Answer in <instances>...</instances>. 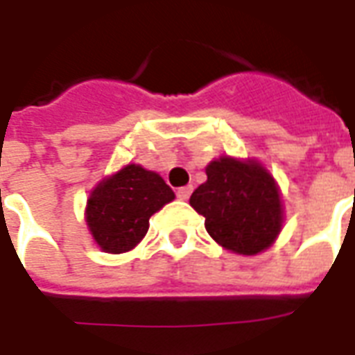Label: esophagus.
<instances>
[{"label": "esophagus", "instance_id": "esophagus-1", "mask_svg": "<svg viewBox=\"0 0 355 355\" xmlns=\"http://www.w3.org/2000/svg\"><path fill=\"white\" fill-rule=\"evenodd\" d=\"M191 191H193V188H191V186H184V188H178L177 189V197L180 199V201H188L189 196H191Z\"/></svg>", "mask_w": 355, "mask_h": 355}]
</instances>
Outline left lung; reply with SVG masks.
<instances>
[{
	"mask_svg": "<svg viewBox=\"0 0 355 355\" xmlns=\"http://www.w3.org/2000/svg\"><path fill=\"white\" fill-rule=\"evenodd\" d=\"M189 205L205 216L208 234L238 255L268 250L283 227L279 188L255 159L210 162L207 182L191 193Z\"/></svg>",
	"mask_w": 355,
	"mask_h": 355,
	"instance_id": "left-lung-1",
	"label": "left lung"
}]
</instances>
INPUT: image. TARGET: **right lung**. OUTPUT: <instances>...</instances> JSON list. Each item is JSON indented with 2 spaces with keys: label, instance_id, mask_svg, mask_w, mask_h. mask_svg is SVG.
<instances>
[{
  "label": "right lung",
  "instance_id": "obj_1",
  "mask_svg": "<svg viewBox=\"0 0 355 355\" xmlns=\"http://www.w3.org/2000/svg\"><path fill=\"white\" fill-rule=\"evenodd\" d=\"M173 199V189L158 173L128 164L96 184L87 199L85 221L100 250L117 255L141 242L150 216Z\"/></svg>",
  "mask_w": 355,
  "mask_h": 355
}]
</instances>
